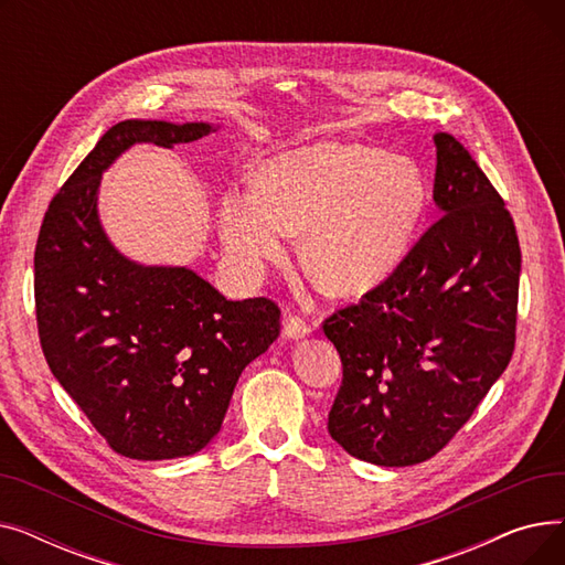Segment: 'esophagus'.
Instances as JSON below:
<instances>
[{
	"instance_id": "1",
	"label": "esophagus",
	"mask_w": 565,
	"mask_h": 565,
	"mask_svg": "<svg viewBox=\"0 0 565 565\" xmlns=\"http://www.w3.org/2000/svg\"><path fill=\"white\" fill-rule=\"evenodd\" d=\"M309 332H311V328H309V324H307L300 316H286V322H284V334H286L288 339L298 341V339H305Z\"/></svg>"
}]
</instances>
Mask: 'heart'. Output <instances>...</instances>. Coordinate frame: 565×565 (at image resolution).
<instances>
[{
	"label": "heart",
	"mask_w": 565,
	"mask_h": 565,
	"mask_svg": "<svg viewBox=\"0 0 565 565\" xmlns=\"http://www.w3.org/2000/svg\"><path fill=\"white\" fill-rule=\"evenodd\" d=\"M428 207V183L407 158L362 143H313L273 160L260 188L228 190L220 235L233 270L256 279L290 231L302 258L334 292H364L407 256Z\"/></svg>",
	"instance_id": "heart-1"
}]
</instances>
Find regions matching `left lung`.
I'll return each instance as SVG.
<instances>
[{"label":"left lung","mask_w":565,"mask_h":565,"mask_svg":"<svg viewBox=\"0 0 565 565\" xmlns=\"http://www.w3.org/2000/svg\"><path fill=\"white\" fill-rule=\"evenodd\" d=\"M441 217L360 305L322 322L343 382L328 430L360 460L407 467L467 424L515 348L520 243L467 148L435 135Z\"/></svg>","instance_id":"8db88e82"}]
</instances>
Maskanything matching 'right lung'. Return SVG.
Listing matches in <instances>:
<instances>
[{"label":"right lung","instance_id":"1","mask_svg":"<svg viewBox=\"0 0 565 565\" xmlns=\"http://www.w3.org/2000/svg\"><path fill=\"white\" fill-rule=\"evenodd\" d=\"M215 130L116 124L50 201L39 233L34 290L47 366L109 447L132 460L205 449L237 377L279 337L273 300H226L185 265L130 260L100 224V178L130 146L173 148Z\"/></svg>","mask_w":565,"mask_h":565}]
</instances>
